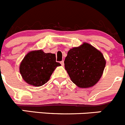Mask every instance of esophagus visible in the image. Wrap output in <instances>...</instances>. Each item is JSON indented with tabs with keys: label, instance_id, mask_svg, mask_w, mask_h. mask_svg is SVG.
Here are the masks:
<instances>
[{
	"label": "esophagus",
	"instance_id": "esophagus-1",
	"mask_svg": "<svg viewBox=\"0 0 125 125\" xmlns=\"http://www.w3.org/2000/svg\"><path fill=\"white\" fill-rule=\"evenodd\" d=\"M61 64L62 65V66H64V61H61Z\"/></svg>",
	"mask_w": 125,
	"mask_h": 125
}]
</instances>
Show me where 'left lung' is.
Returning <instances> with one entry per match:
<instances>
[{
    "mask_svg": "<svg viewBox=\"0 0 125 125\" xmlns=\"http://www.w3.org/2000/svg\"><path fill=\"white\" fill-rule=\"evenodd\" d=\"M106 61L103 53L88 43L69 50L65 69L73 83L81 88L96 85L103 75Z\"/></svg>",
    "mask_w": 125,
    "mask_h": 125,
    "instance_id": "left-lung-1",
    "label": "left lung"
}]
</instances>
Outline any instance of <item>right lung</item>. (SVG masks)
I'll list each match as a JSON object with an SVG mask.
<instances>
[{"label":"right lung","instance_id":"obj_1","mask_svg":"<svg viewBox=\"0 0 125 125\" xmlns=\"http://www.w3.org/2000/svg\"><path fill=\"white\" fill-rule=\"evenodd\" d=\"M60 66L56 62L55 54L38 50L26 54L20 65V72L27 83L40 86L49 80L55 69Z\"/></svg>","mask_w":125,"mask_h":125}]
</instances>
